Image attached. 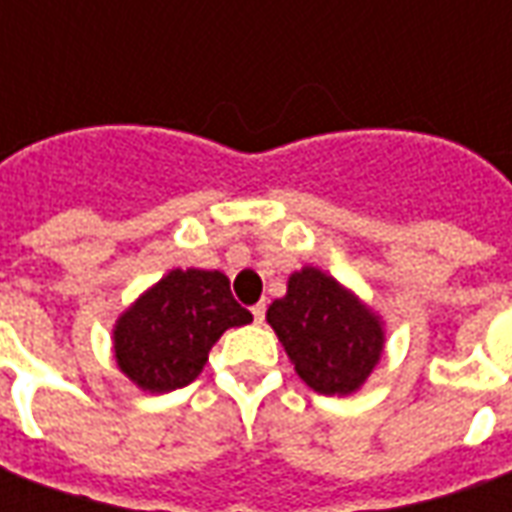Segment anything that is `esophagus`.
Instances as JSON below:
<instances>
[{
    "label": "esophagus",
    "instance_id": "34e87169",
    "mask_svg": "<svg viewBox=\"0 0 512 512\" xmlns=\"http://www.w3.org/2000/svg\"><path fill=\"white\" fill-rule=\"evenodd\" d=\"M252 318H255V323H263V321H266V304H263V301H260V304H255V307H252Z\"/></svg>",
    "mask_w": 512,
    "mask_h": 512
}]
</instances>
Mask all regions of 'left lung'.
<instances>
[{"label":"left lung","instance_id":"1","mask_svg":"<svg viewBox=\"0 0 512 512\" xmlns=\"http://www.w3.org/2000/svg\"><path fill=\"white\" fill-rule=\"evenodd\" d=\"M296 373L321 395H348L376 367L384 332L356 296L318 268H301L288 282V296L266 312Z\"/></svg>","mask_w":512,"mask_h":512}]
</instances>
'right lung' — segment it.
<instances>
[{
  "label": "right lung",
  "mask_w": 512,
  "mask_h": 512,
  "mask_svg": "<svg viewBox=\"0 0 512 512\" xmlns=\"http://www.w3.org/2000/svg\"><path fill=\"white\" fill-rule=\"evenodd\" d=\"M249 321L252 312L233 299L224 274L175 268L117 321V365L147 392H172L200 376L230 326Z\"/></svg>",
  "instance_id": "1"
}]
</instances>
